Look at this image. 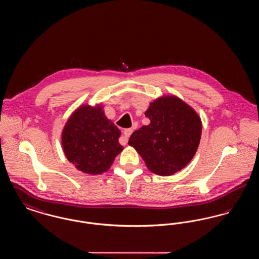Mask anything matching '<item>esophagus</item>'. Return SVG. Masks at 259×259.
I'll return each instance as SVG.
<instances>
[{
  "instance_id": "34e87169",
  "label": "esophagus",
  "mask_w": 259,
  "mask_h": 259,
  "mask_svg": "<svg viewBox=\"0 0 259 259\" xmlns=\"http://www.w3.org/2000/svg\"><path fill=\"white\" fill-rule=\"evenodd\" d=\"M132 133H133V129H131V128L125 129L123 132L124 137L120 138V144L123 145V146H126V145H127V142H128V138L131 136Z\"/></svg>"
}]
</instances>
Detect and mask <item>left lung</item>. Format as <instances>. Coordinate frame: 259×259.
<instances>
[{
    "mask_svg": "<svg viewBox=\"0 0 259 259\" xmlns=\"http://www.w3.org/2000/svg\"><path fill=\"white\" fill-rule=\"evenodd\" d=\"M145 114L150 123L135 131L128 145L156 175L171 176L184 169L200 144L202 121L197 112L172 95L154 100Z\"/></svg>",
    "mask_w": 259,
    "mask_h": 259,
    "instance_id": "left-lung-1",
    "label": "left lung"
}]
</instances>
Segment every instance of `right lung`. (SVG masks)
<instances>
[{
  "label": "right lung",
  "mask_w": 259,
  "mask_h": 259,
  "mask_svg": "<svg viewBox=\"0 0 259 259\" xmlns=\"http://www.w3.org/2000/svg\"><path fill=\"white\" fill-rule=\"evenodd\" d=\"M120 130L108 119L101 105H81L71 114L62 131L67 159L84 174L100 175L111 168L122 150Z\"/></svg>",
  "instance_id": "right-lung-1"
}]
</instances>
